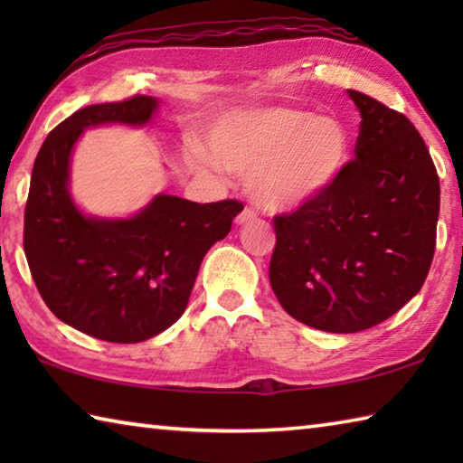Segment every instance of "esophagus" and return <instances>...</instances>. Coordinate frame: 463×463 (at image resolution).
Returning <instances> with one entry per match:
<instances>
[{
  "instance_id": "esophagus-1",
  "label": "esophagus",
  "mask_w": 463,
  "mask_h": 463,
  "mask_svg": "<svg viewBox=\"0 0 463 463\" xmlns=\"http://www.w3.org/2000/svg\"><path fill=\"white\" fill-rule=\"evenodd\" d=\"M255 218H257V213L253 208H242L237 216V224H247L250 221H255Z\"/></svg>"
}]
</instances>
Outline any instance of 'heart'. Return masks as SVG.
I'll return each mask as SVG.
<instances>
[{
  "instance_id": "b5f03b06",
  "label": "heart",
  "mask_w": 463,
  "mask_h": 463,
  "mask_svg": "<svg viewBox=\"0 0 463 463\" xmlns=\"http://www.w3.org/2000/svg\"><path fill=\"white\" fill-rule=\"evenodd\" d=\"M208 150L192 145L185 163L202 175L221 165L247 174V192L269 210H292L326 192L345 167L343 124L298 109H249L224 116L206 132Z\"/></svg>"
}]
</instances>
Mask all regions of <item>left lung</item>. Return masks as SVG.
Instances as JSON below:
<instances>
[{
	"label": "left lung",
	"instance_id": "left-lung-1",
	"mask_svg": "<svg viewBox=\"0 0 463 463\" xmlns=\"http://www.w3.org/2000/svg\"><path fill=\"white\" fill-rule=\"evenodd\" d=\"M362 116L336 182L273 218L269 281L289 317L326 333L383 323L419 294L435 255L439 175L404 114L349 90Z\"/></svg>",
	"mask_w": 463,
	"mask_h": 463
}]
</instances>
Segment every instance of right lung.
Instances as JSON below:
<instances>
[{
  "instance_id": "obj_1",
  "label": "right lung",
  "mask_w": 463,
  "mask_h": 463,
  "mask_svg": "<svg viewBox=\"0 0 463 463\" xmlns=\"http://www.w3.org/2000/svg\"><path fill=\"white\" fill-rule=\"evenodd\" d=\"M151 96L77 109L36 155L24 210V253L46 307L62 323L109 343H138L184 315L208 249L231 232L237 200L195 203L156 195L127 221L83 216L69 195V159L83 128L145 124Z\"/></svg>"
}]
</instances>
